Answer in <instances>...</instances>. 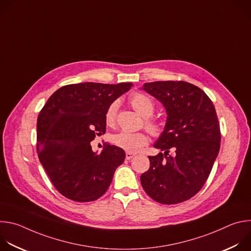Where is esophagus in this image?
I'll return each mask as SVG.
<instances>
[{
	"mask_svg": "<svg viewBox=\"0 0 251 251\" xmlns=\"http://www.w3.org/2000/svg\"><path fill=\"white\" fill-rule=\"evenodd\" d=\"M134 156H135L134 153H131V152H127V153H126V159H127V160H131Z\"/></svg>",
	"mask_w": 251,
	"mask_h": 251,
	"instance_id": "obj_1",
	"label": "esophagus"
}]
</instances>
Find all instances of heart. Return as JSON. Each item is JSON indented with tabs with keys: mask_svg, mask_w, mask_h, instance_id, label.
Returning a JSON list of instances; mask_svg holds the SVG:
<instances>
[{
	"mask_svg": "<svg viewBox=\"0 0 251 251\" xmlns=\"http://www.w3.org/2000/svg\"><path fill=\"white\" fill-rule=\"evenodd\" d=\"M129 101L133 108L144 118L146 128L152 132L153 134H158L160 132V125L149 117L153 115L155 110V104L153 100L146 94L136 92L132 94L129 98ZM119 107L118 101H113L106 110L105 113V121L107 124H113L116 118L117 110ZM112 141L114 144L128 152L135 153L140 151L148 143V137L141 132H129V131H121L115 134L112 137Z\"/></svg>",
	"mask_w": 251,
	"mask_h": 251,
	"instance_id": "1",
	"label": "heart"
}]
</instances>
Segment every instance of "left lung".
Returning a JSON list of instances; mask_svg holds the SVG:
<instances>
[{
    "label": "left lung",
    "instance_id": "1",
    "mask_svg": "<svg viewBox=\"0 0 251 251\" xmlns=\"http://www.w3.org/2000/svg\"><path fill=\"white\" fill-rule=\"evenodd\" d=\"M141 89L158 99L167 113L164 131L154 144L164 153L149 156L142 187L160 203L185 201L202 188L218 157L221 131L216 109L204 91L189 82H147Z\"/></svg>",
    "mask_w": 251,
    "mask_h": 251
}]
</instances>
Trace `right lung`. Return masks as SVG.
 <instances>
[{
    "label": "right lung",
    "mask_w": 251,
    "mask_h": 251,
    "mask_svg": "<svg viewBox=\"0 0 251 251\" xmlns=\"http://www.w3.org/2000/svg\"><path fill=\"white\" fill-rule=\"evenodd\" d=\"M131 82H83L57 89L40 112L37 123L39 159L55 189L75 201H92L108 190L123 149L107 145L100 154L91 141L106 131L108 106L127 92Z\"/></svg>",
    "instance_id": "obj_1"
}]
</instances>
